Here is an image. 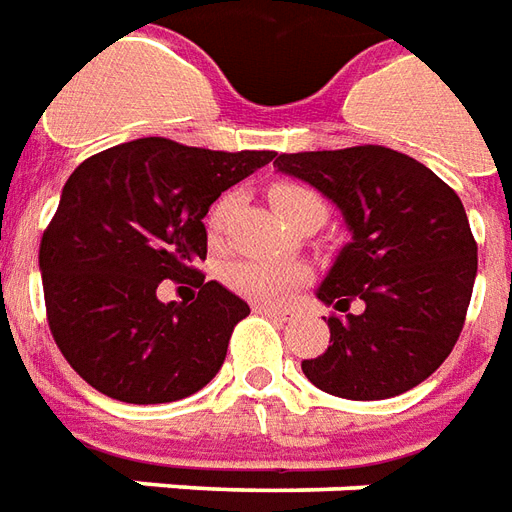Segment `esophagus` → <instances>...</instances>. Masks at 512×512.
Here are the masks:
<instances>
[{
  "instance_id": "1",
  "label": "esophagus",
  "mask_w": 512,
  "mask_h": 512,
  "mask_svg": "<svg viewBox=\"0 0 512 512\" xmlns=\"http://www.w3.org/2000/svg\"><path fill=\"white\" fill-rule=\"evenodd\" d=\"M255 312L268 315V318H279V321H290V318H293V307H268V304H255Z\"/></svg>"
}]
</instances>
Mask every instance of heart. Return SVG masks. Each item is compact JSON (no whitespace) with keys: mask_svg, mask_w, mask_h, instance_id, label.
<instances>
[{"mask_svg":"<svg viewBox=\"0 0 512 512\" xmlns=\"http://www.w3.org/2000/svg\"><path fill=\"white\" fill-rule=\"evenodd\" d=\"M271 202L285 219L299 211L304 202H323L318 194L299 183H277L271 186ZM235 194H222L213 202L211 211L205 216V230L213 244H222L224 235L230 230L235 213ZM307 271L299 263H285V260H238L224 268V282L244 299L257 304H279L299 282H304Z\"/></svg>","mask_w":512,"mask_h":512,"instance_id":"heart-1","label":"heart"}]
</instances>
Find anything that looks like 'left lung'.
Instances as JSON below:
<instances>
[{
    "mask_svg": "<svg viewBox=\"0 0 512 512\" xmlns=\"http://www.w3.org/2000/svg\"><path fill=\"white\" fill-rule=\"evenodd\" d=\"M274 167L343 211L351 241L318 288L329 348L301 370L329 395L384 400L422 384L450 356L477 277L461 197L417 158L381 145L282 153ZM351 300L363 310L348 313Z\"/></svg>",
    "mask_w": 512,
    "mask_h": 512,
    "instance_id": "1",
    "label": "left lung"
}]
</instances>
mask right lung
<instances>
[{"label": "right lung", "instance_id": "right-lung-1", "mask_svg": "<svg viewBox=\"0 0 512 512\" xmlns=\"http://www.w3.org/2000/svg\"><path fill=\"white\" fill-rule=\"evenodd\" d=\"M274 156L145 136L73 169L40 241V274L54 343L87 384L147 406L194 395L219 373L249 304L194 268L208 255L202 219ZM189 276L201 288L191 305L155 296L164 278Z\"/></svg>", "mask_w": 512, "mask_h": 512}]
</instances>
